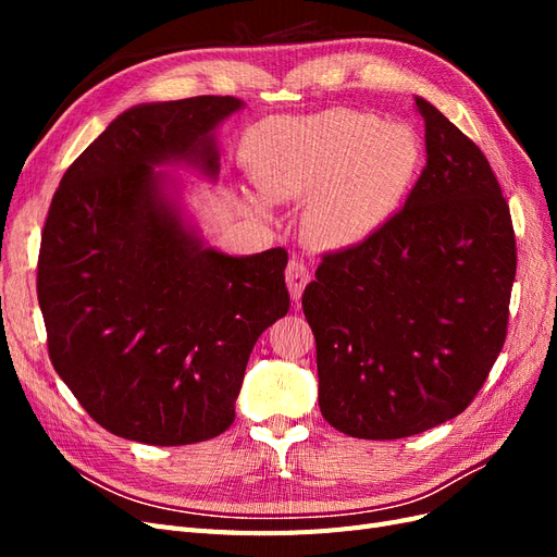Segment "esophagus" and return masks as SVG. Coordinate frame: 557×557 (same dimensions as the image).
Segmentation results:
<instances>
[{"mask_svg": "<svg viewBox=\"0 0 557 557\" xmlns=\"http://www.w3.org/2000/svg\"><path fill=\"white\" fill-rule=\"evenodd\" d=\"M309 281H311V274H309V267L305 264V260L293 258V260L288 262V267H285V283H288L290 297H293L295 301L301 297V293H305Z\"/></svg>", "mask_w": 557, "mask_h": 557, "instance_id": "obj_1", "label": "esophagus"}]
</instances>
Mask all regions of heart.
I'll use <instances>...</instances> for the list:
<instances>
[{"mask_svg": "<svg viewBox=\"0 0 557 557\" xmlns=\"http://www.w3.org/2000/svg\"><path fill=\"white\" fill-rule=\"evenodd\" d=\"M244 162L269 201H301L305 237L323 248L356 246L393 215L420 162L416 134L362 111L278 117L244 137ZM246 207L264 213L256 199Z\"/></svg>", "mask_w": 557, "mask_h": 557, "instance_id": "1", "label": "heart"}]
</instances>
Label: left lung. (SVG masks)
<instances>
[{
    "label": "left lung",
    "instance_id": "8db88e82",
    "mask_svg": "<svg viewBox=\"0 0 557 557\" xmlns=\"http://www.w3.org/2000/svg\"><path fill=\"white\" fill-rule=\"evenodd\" d=\"M428 164L372 237L325 252L301 307L318 404L358 440H401L462 413L507 339L511 211L481 148L425 99Z\"/></svg>",
    "mask_w": 557,
    "mask_h": 557
}]
</instances>
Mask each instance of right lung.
Masks as SVG:
<instances>
[{"label": "right lung", "mask_w": 557, "mask_h": 557, "mask_svg": "<svg viewBox=\"0 0 557 557\" xmlns=\"http://www.w3.org/2000/svg\"><path fill=\"white\" fill-rule=\"evenodd\" d=\"M242 109L201 95L121 113L64 172L41 232L37 297L55 372L95 423L153 446L213 440L260 334L290 309L288 250L201 248L153 164L221 170L211 137Z\"/></svg>", "instance_id": "1"}]
</instances>
